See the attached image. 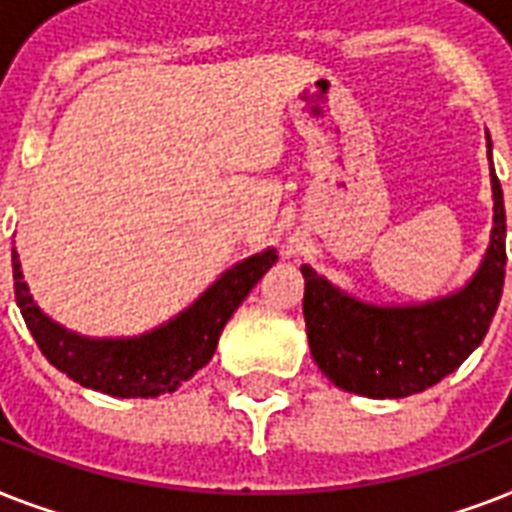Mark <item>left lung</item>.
I'll return each mask as SVG.
<instances>
[{
    "label": "left lung",
    "mask_w": 512,
    "mask_h": 512,
    "mask_svg": "<svg viewBox=\"0 0 512 512\" xmlns=\"http://www.w3.org/2000/svg\"><path fill=\"white\" fill-rule=\"evenodd\" d=\"M492 162V140L486 135ZM494 225L484 260L465 287L436 300L377 305L348 295L300 265L313 361L337 388L366 398H404L452 374L484 342L505 284V201L492 167Z\"/></svg>",
    "instance_id": "8db88e82"
}]
</instances>
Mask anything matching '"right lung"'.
<instances>
[{"instance_id": "1", "label": "right lung", "mask_w": 512, "mask_h": 512, "mask_svg": "<svg viewBox=\"0 0 512 512\" xmlns=\"http://www.w3.org/2000/svg\"><path fill=\"white\" fill-rule=\"evenodd\" d=\"M279 260L268 247L231 265L175 319L135 337H87L71 332L34 303L12 249L15 300L28 332L55 369L90 390L116 398H156L191 380L215 356L220 332L265 271Z\"/></svg>"}]
</instances>
